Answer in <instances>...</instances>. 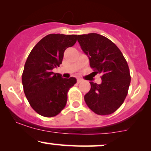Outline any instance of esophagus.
Listing matches in <instances>:
<instances>
[{
	"label": "esophagus",
	"instance_id": "1",
	"mask_svg": "<svg viewBox=\"0 0 151 151\" xmlns=\"http://www.w3.org/2000/svg\"><path fill=\"white\" fill-rule=\"evenodd\" d=\"M77 83H81L82 81H83V80H81V79L78 78V79H77Z\"/></svg>",
	"mask_w": 151,
	"mask_h": 151
}]
</instances>
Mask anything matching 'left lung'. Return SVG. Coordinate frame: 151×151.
<instances>
[{"label":"left lung","instance_id":"8db88e82","mask_svg":"<svg viewBox=\"0 0 151 151\" xmlns=\"http://www.w3.org/2000/svg\"><path fill=\"white\" fill-rule=\"evenodd\" d=\"M77 41L89 58L95 72L102 74L101 83L91 82V90L84 99L88 107L97 115L113 113L124 101L131 76L129 66L118 47L105 36L92 33L78 35Z\"/></svg>","mask_w":151,"mask_h":151}]
</instances>
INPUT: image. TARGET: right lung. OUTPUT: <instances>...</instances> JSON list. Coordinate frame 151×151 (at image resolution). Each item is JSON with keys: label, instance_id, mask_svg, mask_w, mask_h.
I'll return each instance as SVG.
<instances>
[{"label": "right lung", "instance_id": "right-lung-1", "mask_svg": "<svg viewBox=\"0 0 151 151\" xmlns=\"http://www.w3.org/2000/svg\"><path fill=\"white\" fill-rule=\"evenodd\" d=\"M77 35L49 34L29 54L22 76L24 93L31 107L44 117H54L67 102V93L77 79L63 78L52 69L62 63L66 49L77 42Z\"/></svg>", "mask_w": 151, "mask_h": 151}]
</instances>
